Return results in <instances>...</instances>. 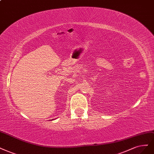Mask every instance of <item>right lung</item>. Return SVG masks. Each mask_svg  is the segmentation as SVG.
Segmentation results:
<instances>
[{
	"label": "right lung",
	"mask_w": 154,
	"mask_h": 154,
	"mask_svg": "<svg viewBox=\"0 0 154 154\" xmlns=\"http://www.w3.org/2000/svg\"><path fill=\"white\" fill-rule=\"evenodd\" d=\"M52 120H54V119H52Z\"/></svg>",
	"instance_id": "add662e5"
}]
</instances>
